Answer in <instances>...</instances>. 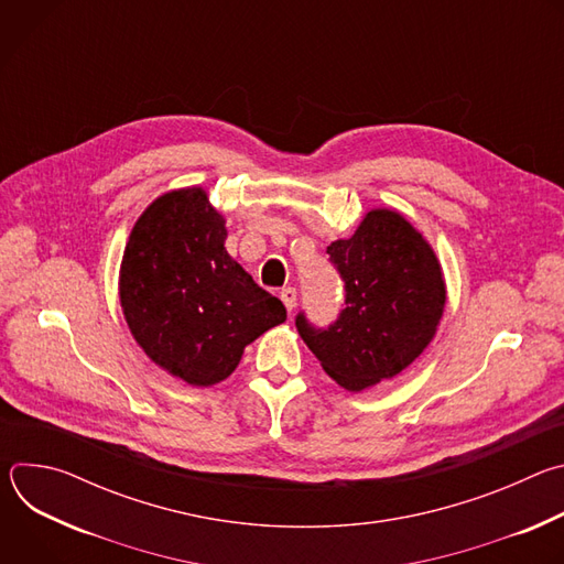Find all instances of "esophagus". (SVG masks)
<instances>
[{
    "label": "esophagus",
    "instance_id": "obj_1",
    "mask_svg": "<svg viewBox=\"0 0 564 564\" xmlns=\"http://www.w3.org/2000/svg\"><path fill=\"white\" fill-rule=\"evenodd\" d=\"M281 301H283V305H285V310L292 312L294 305H296V290H294V288H283V290H281Z\"/></svg>",
    "mask_w": 564,
    "mask_h": 564
}]
</instances>
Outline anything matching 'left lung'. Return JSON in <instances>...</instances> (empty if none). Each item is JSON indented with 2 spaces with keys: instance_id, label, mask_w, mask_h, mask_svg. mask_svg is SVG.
I'll return each instance as SVG.
<instances>
[{
  "instance_id": "1",
  "label": "left lung",
  "mask_w": 564,
  "mask_h": 564,
  "mask_svg": "<svg viewBox=\"0 0 564 564\" xmlns=\"http://www.w3.org/2000/svg\"><path fill=\"white\" fill-rule=\"evenodd\" d=\"M330 261L346 283V307L328 330L296 316L301 339L341 388L361 392L406 370L433 341L446 305L442 263L397 209L366 212Z\"/></svg>"
}]
</instances>
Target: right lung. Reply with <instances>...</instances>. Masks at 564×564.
<instances>
[{
    "instance_id": "right-lung-1",
    "label": "right lung",
    "mask_w": 564,
    "mask_h": 564,
    "mask_svg": "<svg viewBox=\"0 0 564 564\" xmlns=\"http://www.w3.org/2000/svg\"><path fill=\"white\" fill-rule=\"evenodd\" d=\"M225 216L203 187L158 196L124 246L118 294L144 355L189 386L227 379L254 339L288 318L225 250Z\"/></svg>"
}]
</instances>
